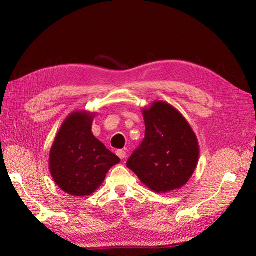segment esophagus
Masks as SVG:
<instances>
[{"label": "esophagus", "instance_id": "esophagus-1", "mask_svg": "<svg viewBox=\"0 0 256 256\" xmlns=\"http://www.w3.org/2000/svg\"><path fill=\"white\" fill-rule=\"evenodd\" d=\"M116 155H118L121 160H124L125 157H126V152L123 150H116Z\"/></svg>", "mask_w": 256, "mask_h": 256}]
</instances>
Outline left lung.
I'll use <instances>...</instances> for the list:
<instances>
[{"label":"left lung","mask_w":256,"mask_h":256,"mask_svg":"<svg viewBox=\"0 0 256 256\" xmlns=\"http://www.w3.org/2000/svg\"><path fill=\"white\" fill-rule=\"evenodd\" d=\"M143 116L145 138L126 166L155 192L182 188L198 164L197 136L182 113L166 102H154Z\"/></svg>","instance_id":"8db88e82"}]
</instances>
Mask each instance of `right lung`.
I'll use <instances>...</instances> for the list:
<instances>
[{"mask_svg":"<svg viewBox=\"0 0 256 256\" xmlns=\"http://www.w3.org/2000/svg\"><path fill=\"white\" fill-rule=\"evenodd\" d=\"M96 114L77 111L64 120L50 154V170L57 186L84 197L99 188L120 158L91 132Z\"/></svg>","mask_w":256,"mask_h":256,"instance_id":"1","label":"right lung"}]
</instances>
